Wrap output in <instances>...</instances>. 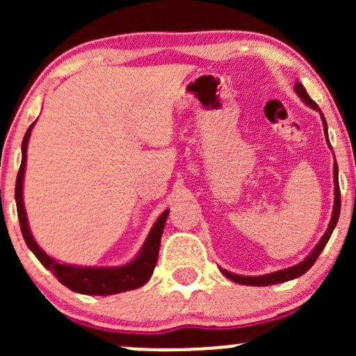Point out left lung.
Returning <instances> with one entry per match:
<instances>
[{
	"label": "left lung",
	"mask_w": 356,
	"mask_h": 356,
	"mask_svg": "<svg viewBox=\"0 0 356 356\" xmlns=\"http://www.w3.org/2000/svg\"><path fill=\"white\" fill-rule=\"evenodd\" d=\"M295 92L300 95V99L305 102L308 107H312L314 110H318L321 115V120H323V129H325V136H326V140H328V127H326V120H325V115L321 113L320 107H318L314 102L309 99V95L306 93V90L303 85L300 83V81H296L295 85ZM330 145V142H328ZM332 147V145H330ZM333 179H334V204H333V214H332V219H330V224H328V229H326L325 234H323V238L320 239V243L314 246V249L312 252H309V256L306 257L305 261H301V263L295 264V266L291 268H286V269H281V271H275V273H269V275H263V276H241V275H234V273H229L226 271V269H220L222 271V275L226 277H229L231 281H234V283H239V284H246V286H271V284H277V283H284V281H289V280H295V277H300L303 276L306 271H308L309 268L313 266L314 263H316L318 256L321 254V251L325 249L326 243H328L330 236H332V232L334 229V226H337L338 222V218H340V207H341V199H340V186H338V165H337V161H334V165H333Z\"/></svg>",
	"instance_id": "8db88e82"
}]
</instances>
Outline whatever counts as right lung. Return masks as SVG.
Wrapping results in <instances>:
<instances>
[{
    "instance_id": "right-lung-1",
    "label": "right lung",
    "mask_w": 356,
    "mask_h": 356,
    "mask_svg": "<svg viewBox=\"0 0 356 356\" xmlns=\"http://www.w3.org/2000/svg\"><path fill=\"white\" fill-rule=\"evenodd\" d=\"M35 122L26 130L22 144V165H19L18 177H16V187H15V199H16V209H18V219L19 226H22V234L26 246L31 249V252L38 257L40 263L44 268L50 269L55 275L56 280L61 284L67 286L68 289L75 293H81V295H93V296H107V295H117V293L129 291V289H136L144 286L147 281L152 276L155 264H157L159 257V248H161V238L164 232V226L167 216H169V209L161 214V218L155 220V224L150 229L149 236H147L144 246H142L140 252L132 259L130 263L124 264V266L117 268H81V266H72V264H61L50 257L42 248L36 244V241L31 234L30 226H28L26 212H24L23 206V177H24V167H26V149L28 140H30L31 129H33Z\"/></svg>"
}]
</instances>
